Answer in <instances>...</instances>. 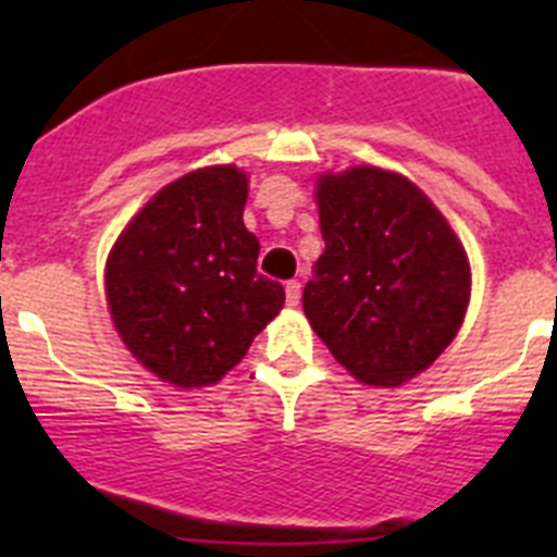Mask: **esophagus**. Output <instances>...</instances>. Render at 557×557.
I'll return each instance as SVG.
<instances>
[{
  "instance_id": "34e87169",
  "label": "esophagus",
  "mask_w": 557,
  "mask_h": 557,
  "mask_svg": "<svg viewBox=\"0 0 557 557\" xmlns=\"http://www.w3.org/2000/svg\"><path fill=\"white\" fill-rule=\"evenodd\" d=\"M284 293H287V304H289V307H298V301H301V284H298V282H287Z\"/></svg>"
}]
</instances>
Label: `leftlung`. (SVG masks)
I'll use <instances>...</instances> for the list:
<instances>
[{
	"label": "left lung",
	"instance_id": "1",
	"mask_svg": "<svg viewBox=\"0 0 557 557\" xmlns=\"http://www.w3.org/2000/svg\"><path fill=\"white\" fill-rule=\"evenodd\" d=\"M314 195L326 248L304 287V312L351 376L401 385L460 332L469 256L435 203L398 172H326Z\"/></svg>",
	"mask_w": 557,
	"mask_h": 557
}]
</instances>
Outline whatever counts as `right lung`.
<instances>
[{"instance_id":"1","label":"right lung","mask_w":557,"mask_h":557,"mask_svg":"<svg viewBox=\"0 0 557 557\" xmlns=\"http://www.w3.org/2000/svg\"><path fill=\"white\" fill-rule=\"evenodd\" d=\"M248 175L206 166L172 181L127 223L106 262L122 343L175 387L214 385L284 307V287L256 270L245 228Z\"/></svg>"}]
</instances>
